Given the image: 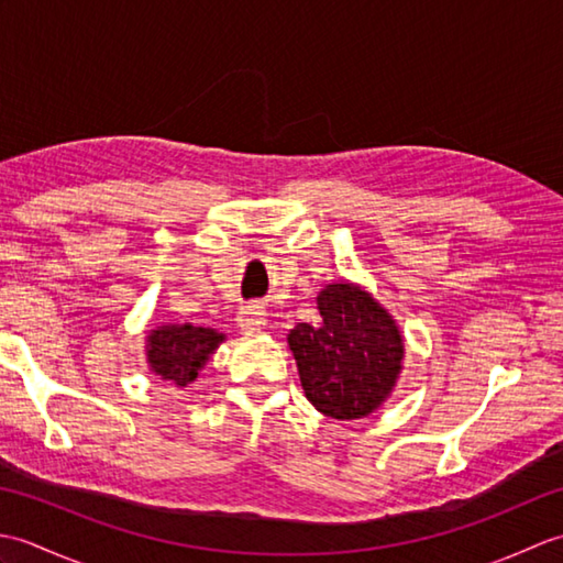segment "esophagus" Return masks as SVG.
I'll list each match as a JSON object with an SVG mask.
<instances>
[{"label":"esophagus","mask_w":563,"mask_h":563,"mask_svg":"<svg viewBox=\"0 0 563 563\" xmlns=\"http://www.w3.org/2000/svg\"><path fill=\"white\" fill-rule=\"evenodd\" d=\"M236 321H239V327H242L244 331H258V329L266 327L268 314H266V309H263L261 305H244L242 309H239Z\"/></svg>","instance_id":"obj_1"}]
</instances>
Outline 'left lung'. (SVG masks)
<instances>
[{
  "mask_svg": "<svg viewBox=\"0 0 563 563\" xmlns=\"http://www.w3.org/2000/svg\"><path fill=\"white\" fill-rule=\"evenodd\" d=\"M321 324H297L290 336L307 399L324 416L351 421L389 397L404 361L394 319L355 285H329L317 297Z\"/></svg>",
  "mask_w": 563,
  "mask_h": 563,
  "instance_id": "left-lung-1",
  "label": "left lung"
}]
</instances>
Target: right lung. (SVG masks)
Here are the masks:
<instances>
[{
  "mask_svg": "<svg viewBox=\"0 0 563 563\" xmlns=\"http://www.w3.org/2000/svg\"><path fill=\"white\" fill-rule=\"evenodd\" d=\"M222 339V333L202 327H162L150 333V365L162 379L186 387L198 377V369Z\"/></svg>",
  "mask_w": 563,
  "mask_h": 563,
  "instance_id": "obj_1",
  "label": "right lung"
}]
</instances>
